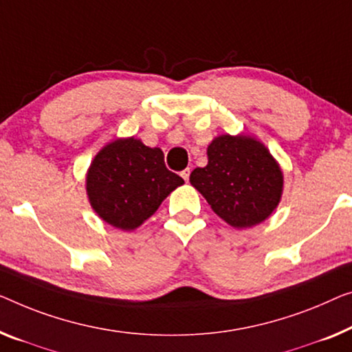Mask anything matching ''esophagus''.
I'll use <instances>...</instances> for the list:
<instances>
[{
    "mask_svg": "<svg viewBox=\"0 0 352 352\" xmlns=\"http://www.w3.org/2000/svg\"><path fill=\"white\" fill-rule=\"evenodd\" d=\"M190 174H191L190 169H185V170L180 172V175H182V178H183V180H185V182L190 180Z\"/></svg>",
    "mask_w": 352,
    "mask_h": 352,
    "instance_id": "1",
    "label": "esophagus"
}]
</instances>
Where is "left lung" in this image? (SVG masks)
Returning <instances> with one entry per match:
<instances>
[{
    "instance_id": "left-lung-1",
    "label": "left lung",
    "mask_w": 352,
    "mask_h": 352,
    "mask_svg": "<svg viewBox=\"0 0 352 352\" xmlns=\"http://www.w3.org/2000/svg\"><path fill=\"white\" fill-rule=\"evenodd\" d=\"M208 164L190 182L219 218L237 229L253 228L280 204L283 172L267 146L250 135L223 134L207 148Z\"/></svg>"
}]
</instances>
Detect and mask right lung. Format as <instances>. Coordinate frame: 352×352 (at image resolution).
<instances>
[{
  "instance_id": "1",
  "label": "right lung",
  "mask_w": 352,
  "mask_h": 352,
  "mask_svg": "<svg viewBox=\"0 0 352 352\" xmlns=\"http://www.w3.org/2000/svg\"><path fill=\"white\" fill-rule=\"evenodd\" d=\"M183 183L166 167L161 148H150L135 138L112 140L98 151L87 172L93 210L122 230L139 228Z\"/></svg>"
}]
</instances>
